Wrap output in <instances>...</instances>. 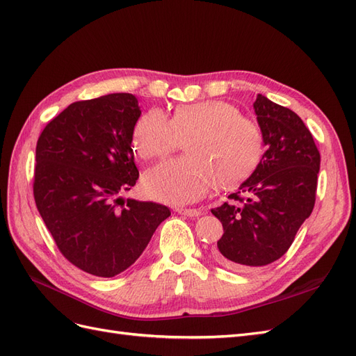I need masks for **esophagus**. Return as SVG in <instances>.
Wrapping results in <instances>:
<instances>
[{
	"label": "esophagus",
	"mask_w": 356,
	"mask_h": 356,
	"mask_svg": "<svg viewBox=\"0 0 356 356\" xmlns=\"http://www.w3.org/2000/svg\"><path fill=\"white\" fill-rule=\"evenodd\" d=\"M177 212L181 215H186V217H199L202 213L200 209H187V208H177Z\"/></svg>",
	"instance_id": "esophagus-1"
}]
</instances>
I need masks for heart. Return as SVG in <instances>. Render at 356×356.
Wrapping results in <instances>:
<instances>
[{"label": "heart", "mask_w": 356, "mask_h": 356, "mask_svg": "<svg viewBox=\"0 0 356 356\" xmlns=\"http://www.w3.org/2000/svg\"><path fill=\"white\" fill-rule=\"evenodd\" d=\"M182 141L188 154L160 161L145 172L143 186L153 199L172 204L196 202L215 186L238 184L263 154L260 127L230 102L179 105L170 120L161 110L152 108L134 124L132 145L143 159L163 157Z\"/></svg>", "instance_id": "obj_1"}]
</instances>
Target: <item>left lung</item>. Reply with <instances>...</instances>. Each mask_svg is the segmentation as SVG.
I'll list each match as a JSON object with an SVG mask.
<instances>
[{
  "instance_id": "1",
  "label": "left lung",
  "mask_w": 356,
  "mask_h": 356,
  "mask_svg": "<svg viewBox=\"0 0 356 356\" xmlns=\"http://www.w3.org/2000/svg\"><path fill=\"white\" fill-rule=\"evenodd\" d=\"M266 153L251 177L211 209L224 229L213 257L233 270L281 258L315 207L321 154L303 120L258 95L254 102Z\"/></svg>"
}]
</instances>
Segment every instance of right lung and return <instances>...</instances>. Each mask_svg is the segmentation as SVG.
Wrapping results in <instances>:
<instances>
[{"label": "right lung", "instance_id": "obj_1", "mask_svg": "<svg viewBox=\"0 0 356 356\" xmlns=\"http://www.w3.org/2000/svg\"><path fill=\"white\" fill-rule=\"evenodd\" d=\"M141 115L131 93L71 104L47 123L35 148L34 199L62 255L80 270L113 277L131 267L170 211L122 203L139 177L132 131Z\"/></svg>", "mask_w": 356, "mask_h": 356}]
</instances>
